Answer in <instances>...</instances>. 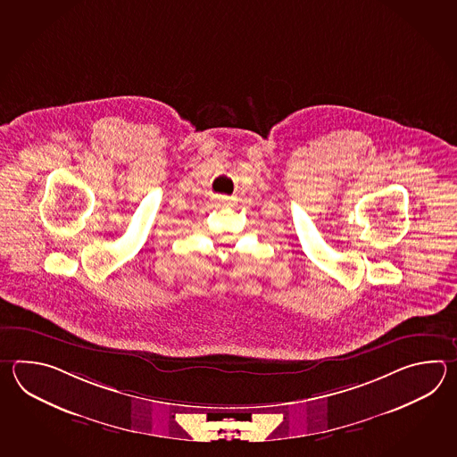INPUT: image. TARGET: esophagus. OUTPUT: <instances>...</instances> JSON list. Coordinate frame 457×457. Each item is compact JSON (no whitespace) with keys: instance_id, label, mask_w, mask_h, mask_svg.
I'll return each mask as SVG.
<instances>
[{"instance_id":"34e87169","label":"esophagus","mask_w":457,"mask_h":457,"mask_svg":"<svg viewBox=\"0 0 457 457\" xmlns=\"http://www.w3.org/2000/svg\"><path fill=\"white\" fill-rule=\"evenodd\" d=\"M214 204L217 205V207L227 205L228 204V199H227L225 195H214Z\"/></svg>"}]
</instances>
